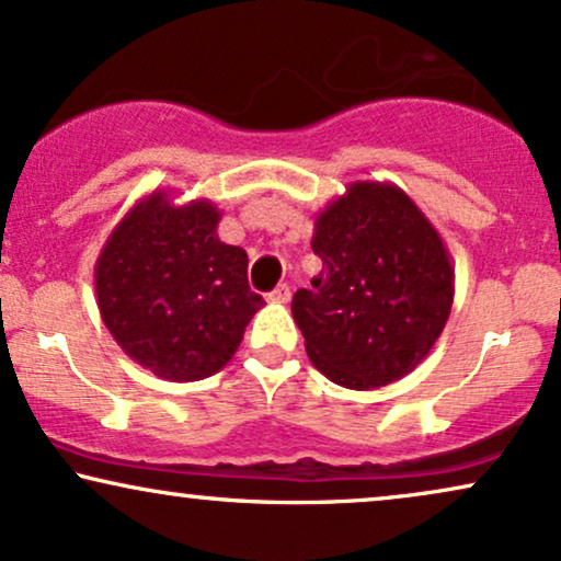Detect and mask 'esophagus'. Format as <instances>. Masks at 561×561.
Returning <instances> with one entry per match:
<instances>
[{
	"label": "esophagus",
	"mask_w": 561,
	"mask_h": 561,
	"mask_svg": "<svg viewBox=\"0 0 561 561\" xmlns=\"http://www.w3.org/2000/svg\"><path fill=\"white\" fill-rule=\"evenodd\" d=\"M267 299H270V301H275V304H288V301H291V288H288L286 283H280V286L275 288V291L270 294Z\"/></svg>",
	"instance_id": "obj_1"
}]
</instances>
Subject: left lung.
Segmentation results:
<instances>
[{
  "mask_svg": "<svg viewBox=\"0 0 561 561\" xmlns=\"http://www.w3.org/2000/svg\"><path fill=\"white\" fill-rule=\"evenodd\" d=\"M312 249L322 270L291 301L309 362L348 390L411 375L453 309L437 228L400 186L354 182L317 216Z\"/></svg>",
  "mask_w": 561,
  "mask_h": 561,
  "instance_id": "1",
  "label": "left lung"
}]
</instances>
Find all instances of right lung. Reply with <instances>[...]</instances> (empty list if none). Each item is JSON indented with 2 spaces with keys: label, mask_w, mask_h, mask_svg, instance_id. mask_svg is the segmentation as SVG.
<instances>
[{
  "label": "right lung",
  "mask_w": 561,
  "mask_h": 561,
  "mask_svg": "<svg viewBox=\"0 0 561 561\" xmlns=\"http://www.w3.org/2000/svg\"><path fill=\"white\" fill-rule=\"evenodd\" d=\"M218 220L210 199L174 205L156 190L116 224L95 260L103 324L124 354L169 382L224 369L265 307L249 291L247 252L218 239Z\"/></svg>",
  "instance_id": "1"
}]
</instances>
